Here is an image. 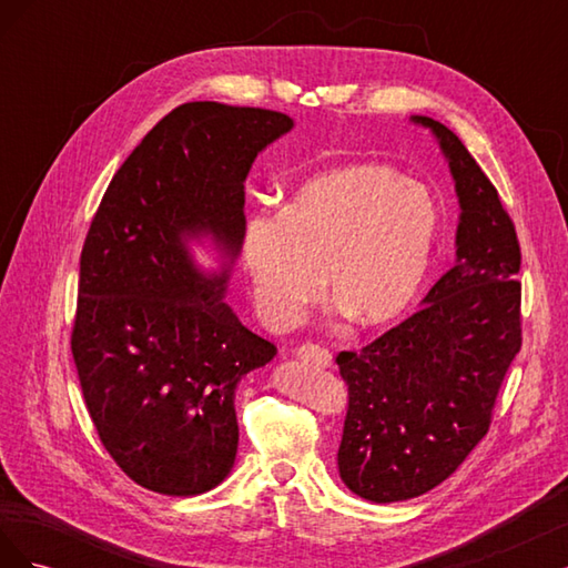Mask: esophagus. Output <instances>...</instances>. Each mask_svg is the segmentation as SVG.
<instances>
[{
	"label": "esophagus",
	"instance_id": "1",
	"mask_svg": "<svg viewBox=\"0 0 568 568\" xmlns=\"http://www.w3.org/2000/svg\"><path fill=\"white\" fill-rule=\"evenodd\" d=\"M294 355L303 359V363H311L317 367H332V353L322 346H315V343H303V346L296 348Z\"/></svg>",
	"mask_w": 568,
	"mask_h": 568
}]
</instances>
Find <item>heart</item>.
I'll use <instances>...</instances> for the list:
<instances>
[{
	"instance_id": "heart-1",
	"label": "heart",
	"mask_w": 568,
	"mask_h": 568,
	"mask_svg": "<svg viewBox=\"0 0 568 568\" xmlns=\"http://www.w3.org/2000/svg\"><path fill=\"white\" fill-rule=\"evenodd\" d=\"M438 234L434 196L379 163L305 180L280 215H255L242 265L257 317L296 324L322 286L359 326H386L415 303Z\"/></svg>"
}]
</instances>
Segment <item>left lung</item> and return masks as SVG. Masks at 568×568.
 <instances>
[{
    "mask_svg": "<svg viewBox=\"0 0 568 568\" xmlns=\"http://www.w3.org/2000/svg\"><path fill=\"white\" fill-rule=\"evenodd\" d=\"M459 199L457 261L424 307L336 363L348 386L338 474L372 503L443 484L488 434L497 390L521 351V248L497 189L459 136L426 115Z\"/></svg>",
    "mask_w": 568,
    "mask_h": 568,
    "instance_id": "1",
    "label": "left lung"
}]
</instances>
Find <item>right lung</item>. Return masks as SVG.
Segmentation results:
<instances>
[{"instance_id": "add662e5", "label": "right lung", "mask_w": 568, "mask_h": 568, "mask_svg": "<svg viewBox=\"0 0 568 568\" xmlns=\"http://www.w3.org/2000/svg\"><path fill=\"white\" fill-rule=\"evenodd\" d=\"M294 128L277 111L189 101L118 168L80 255L71 348L84 403L134 484L201 495L234 467V390L277 355L222 301L242 248L244 182ZM211 235L226 257L203 273L187 244Z\"/></svg>"}]
</instances>
